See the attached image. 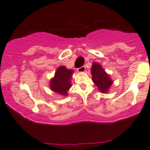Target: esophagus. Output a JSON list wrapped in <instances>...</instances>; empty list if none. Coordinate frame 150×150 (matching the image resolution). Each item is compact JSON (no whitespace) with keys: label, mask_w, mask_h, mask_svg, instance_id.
Segmentation results:
<instances>
[{"label":"esophagus","mask_w":150,"mask_h":150,"mask_svg":"<svg viewBox=\"0 0 150 150\" xmlns=\"http://www.w3.org/2000/svg\"><path fill=\"white\" fill-rule=\"evenodd\" d=\"M86 68L85 66H83V67H80V68L78 69V72H86Z\"/></svg>","instance_id":"1"}]
</instances>
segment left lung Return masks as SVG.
<instances>
[{
  "label": "left lung",
  "mask_w": 150,
  "mask_h": 150,
  "mask_svg": "<svg viewBox=\"0 0 150 150\" xmlns=\"http://www.w3.org/2000/svg\"><path fill=\"white\" fill-rule=\"evenodd\" d=\"M91 75L94 84L102 93H107L112 86L113 81L111 76L104 70L99 63L94 62L91 67Z\"/></svg>",
  "instance_id": "left-lung-1"
}]
</instances>
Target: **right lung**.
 Here are the masks:
<instances>
[{
	"mask_svg": "<svg viewBox=\"0 0 150 150\" xmlns=\"http://www.w3.org/2000/svg\"><path fill=\"white\" fill-rule=\"evenodd\" d=\"M74 70L67 69L64 66H59L57 69L54 77L50 80V88L52 91L59 95H68V91L72 86L71 79Z\"/></svg>",
	"mask_w": 150,
	"mask_h": 150,
	"instance_id": "1",
	"label": "right lung"
}]
</instances>
